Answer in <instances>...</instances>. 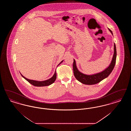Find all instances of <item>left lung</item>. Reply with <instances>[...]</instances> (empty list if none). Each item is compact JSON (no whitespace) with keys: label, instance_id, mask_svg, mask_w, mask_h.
<instances>
[{"label":"left lung","instance_id":"obj_1","mask_svg":"<svg viewBox=\"0 0 131 131\" xmlns=\"http://www.w3.org/2000/svg\"><path fill=\"white\" fill-rule=\"evenodd\" d=\"M108 30L111 32L113 35L111 29L108 28ZM116 49L115 44H114V53L113 56L112 57V61L109 65V66L106 68L104 70L102 71V72L96 73L92 75H87L83 74L80 72L77 67L76 62L75 59H74V62H73V71L74 74L75 75V79L78 81L81 82L82 83L86 84V85H92L97 84L100 81H102L104 79L106 78L112 72L115 66V64L116 62Z\"/></svg>","mask_w":131,"mask_h":131}]
</instances>
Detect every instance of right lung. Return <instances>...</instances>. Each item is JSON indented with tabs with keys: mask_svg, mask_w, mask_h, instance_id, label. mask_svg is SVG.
Listing matches in <instances>:
<instances>
[{
	"mask_svg": "<svg viewBox=\"0 0 131 131\" xmlns=\"http://www.w3.org/2000/svg\"><path fill=\"white\" fill-rule=\"evenodd\" d=\"M63 60L61 61V62L59 63V64L57 65L58 66L59 65H60L61 63H62ZM20 75H21V76L26 80L28 82H29L30 84H32L33 85L35 86H38V87H41V86H49L50 84H52L56 80V70L54 72V75H53V76L50 78L49 79L47 80H45L43 81H35V80H29L27 78H26L23 75H22L20 73Z\"/></svg>",
	"mask_w": 131,
	"mask_h": 131,
	"instance_id": "right-lung-1",
	"label": "right lung"
}]
</instances>
